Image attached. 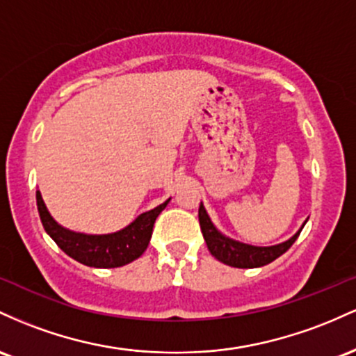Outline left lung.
Returning <instances> with one entry per match:
<instances>
[{
    "mask_svg": "<svg viewBox=\"0 0 356 356\" xmlns=\"http://www.w3.org/2000/svg\"><path fill=\"white\" fill-rule=\"evenodd\" d=\"M198 220H200V229H202L203 238H205L207 247H209L210 254L213 255L217 261L223 262V264L230 267H238V269H254V267H262L266 264L275 261L277 257H281L282 254L296 242V238L301 234L305 222L301 225L296 234L291 238H287L286 242L275 243V245H267V247H259V245H250V243H243L234 238L223 235L217 227L213 225V222L210 220L209 213H207L203 203H200L198 209Z\"/></svg>",
    "mask_w": 356,
    "mask_h": 356,
    "instance_id": "8db88e82",
    "label": "left lung"
}]
</instances>
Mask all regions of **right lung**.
I'll list each match as a JSON object with an SVG mask.
<instances>
[{
    "instance_id": "obj_1",
    "label": "right lung",
    "mask_w": 356,
    "mask_h": 356,
    "mask_svg": "<svg viewBox=\"0 0 356 356\" xmlns=\"http://www.w3.org/2000/svg\"><path fill=\"white\" fill-rule=\"evenodd\" d=\"M171 198H168L156 209L141 213L122 230L114 232V234L92 235L69 230L60 225L58 222H55L49 209H47L45 202H43L42 193L37 191L40 220H42L47 234L69 257L75 259L83 266L102 267V269L126 266L141 257L151 241L154 222H156L158 215L165 210Z\"/></svg>"
}]
</instances>
